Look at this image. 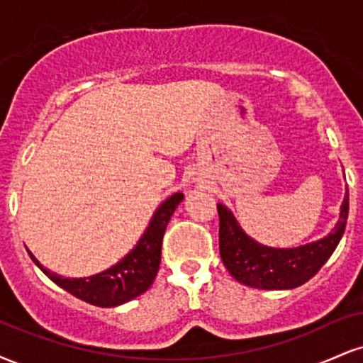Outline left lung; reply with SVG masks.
<instances>
[{
    "label": "left lung",
    "instance_id": "1",
    "mask_svg": "<svg viewBox=\"0 0 363 363\" xmlns=\"http://www.w3.org/2000/svg\"><path fill=\"white\" fill-rule=\"evenodd\" d=\"M220 218V256L239 283L262 290H290L311 280L335 252L348 218V187L340 206V220L331 232L314 242L281 249L259 244L242 230L227 206L216 205Z\"/></svg>",
    "mask_w": 363,
    "mask_h": 363
}]
</instances>
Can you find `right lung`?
<instances>
[{
  "label": "right lung",
  "instance_id": "obj_1",
  "mask_svg": "<svg viewBox=\"0 0 363 363\" xmlns=\"http://www.w3.org/2000/svg\"><path fill=\"white\" fill-rule=\"evenodd\" d=\"M182 199H184V194L174 193L165 201H162L135 247L123 259L102 273L86 278H65L44 268L34 254L27 249L28 256L49 280L80 301L97 307H118L145 294L152 286L160 268L164 232L170 216Z\"/></svg>",
  "mask_w": 363,
  "mask_h": 363
}]
</instances>
